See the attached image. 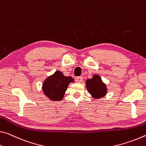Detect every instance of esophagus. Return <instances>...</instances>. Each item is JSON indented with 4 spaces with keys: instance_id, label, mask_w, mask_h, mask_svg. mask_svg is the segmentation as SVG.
Wrapping results in <instances>:
<instances>
[{
    "instance_id": "obj_1",
    "label": "esophagus",
    "mask_w": 146,
    "mask_h": 146,
    "mask_svg": "<svg viewBox=\"0 0 146 146\" xmlns=\"http://www.w3.org/2000/svg\"><path fill=\"white\" fill-rule=\"evenodd\" d=\"M83 81V77L82 76H79V77L75 78V82L77 83H82Z\"/></svg>"
}]
</instances>
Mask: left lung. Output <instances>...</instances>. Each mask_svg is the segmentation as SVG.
<instances>
[{
	"label": "left lung",
	"instance_id": "obj_1",
	"mask_svg": "<svg viewBox=\"0 0 146 146\" xmlns=\"http://www.w3.org/2000/svg\"><path fill=\"white\" fill-rule=\"evenodd\" d=\"M86 87L90 94L94 98H100L106 96L107 87L98 75H94L92 78L86 81Z\"/></svg>",
	"mask_w": 146,
	"mask_h": 146
}]
</instances>
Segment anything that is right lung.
Segmentation results:
<instances>
[{
    "label": "right lung",
    "mask_w": 146,
    "mask_h": 146,
    "mask_svg": "<svg viewBox=\"0 0 146 146\" xmlns=\"http://www.w3.org/2000/svg\"><path fill=\"white\" fill-rule=\"evenodd\" d=\"M71 82H74L72 78L64 76L61 72L57 71L46 79L42 85V90L49 99L60 101Z\"/></svg>",
    "instance_id": "1"
}]
</instances>
